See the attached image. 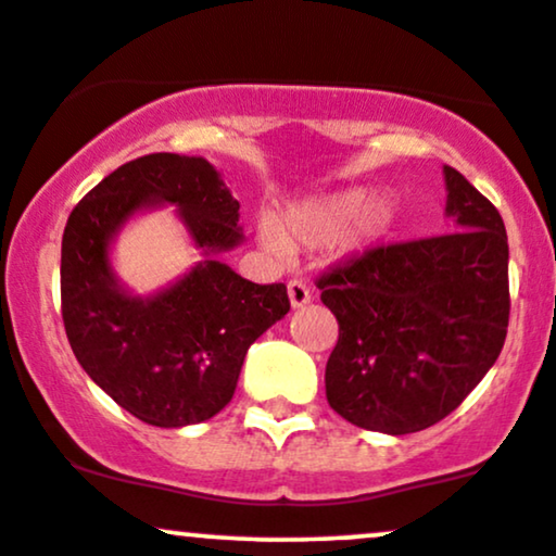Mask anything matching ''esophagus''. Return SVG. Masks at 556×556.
<instances>
[{
    "mask_svg": "<svg viewBox=\"0 0 556 556\" xmlns=\"http://www.w3.org/2000/svg\"><path fill=\"white\" fill-rule=\"evenodd\" d=\"M287 295H290V305L292 307H303L311 303V290H307L305 282H300V279H292L290 285H287Z\"/></svg>",
    "mask_w": 556,
    "mask_h": 556,
    "instance_id": "34e87169",
    "label": "esophagus"
}]
</instances>
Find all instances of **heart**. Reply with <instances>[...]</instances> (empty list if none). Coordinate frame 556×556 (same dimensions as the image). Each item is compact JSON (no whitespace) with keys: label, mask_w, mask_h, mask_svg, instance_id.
<instances>
[{"label":"heart","mask_w":556,"mask_h":556,"mask_svg":"<svg viewBox=\"0 0 556 556\" xmlns=\"http://www.w3.org/2000/svg\"><path fill=\"white\" fill-rule=\"evenodd\" d=\"M399 223V202L393 193H370L363 186L287 204L277 225H261V240L274 253L287 245L316 249L333 240L342 256H365L391 236Z\"/></svg>","instance_id":"b5f03b06"}]
</instances>
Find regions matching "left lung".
<instances>
[{"mask_svg":"<svg viewBox=\"0 0 556 556\" xmlns=\"http://www.w3.org/2000/svg\"><path fill=\"white\" fill-rule=\"evenodd\" d=\"M451 232L378 245L318 279L339 320L326 399L346 422L386 434L432 427L503 352L510 318L500 212L445 165Z\"/></svg>","mask_w":556,"mask_h":556,"instance_id":"left-lung-1","label":"left lung"}]
</instances>
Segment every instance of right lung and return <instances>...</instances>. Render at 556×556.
I'll use <instances>...</instances> for the list:
<instances>
[{"mask_svg":"<svg viewBox=\"0 0 556 556\" xmlns=\"http://www.w3.org/2000/svg\"><path fill=\"white\" fill-rule=\"evenodd\" d=\"M176 205L203 261L155 296L117 282L110 243L134 213ZM238 199L204 157L155 152L105 176L62 238V318L77 363L122 409L155 427L204 422L230 404L245 352L290 311L217 258L243 243Z\"/></svg>","mask_w":556,"mask_h":556,"instance_id":"right-lung-1","label":"right lung"}]
</instances>
